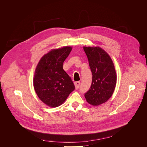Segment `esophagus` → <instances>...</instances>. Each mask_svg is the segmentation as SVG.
<instances>
[{"label":"esophagus","instance_id":"34e87169","mask_svg":"<svg viewBox=\"0 0 147 147\" xmlns=\"http://www.w3.org/2000/svg\"><path fill=\"white\" fill-rule=\"evenodd\" d=\"M74 84H75V88L77 89V90H78V89L79 88L80 86V82H75L74 83Z\"/></svg>","mask_w":147,"mask_h":147}]
</instances>
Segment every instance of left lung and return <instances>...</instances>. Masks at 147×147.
Wrapping results in <instances>:
<instances>
[{"instance_id":"left-lung-1","label":"left lung","mask_w":147,"mask_h":147,"mask_svg":"<svg viewBox=\"0 0 147 147\" xmlns=\"http://www.w3.org/2000/svg\"><path fill=\"white\" fill-rule=\"evenodd\" d=\"M92 75L91 86L84 94L92 106L105 103L112 97L117 84V75L109 55L99 47H83Z\"/></svg>"}]
</instances>
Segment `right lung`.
Wrapping results in <instances>:
<instances>
[{"label":"right lung","instance_id":"right-lung-1","mask_svg":"<svg viewBox=\"0 0 147 147\" xmlns=\"http://www.w3.org/2000/svg\"><path fill=\"white\" fill-rule=\"evenodd\" d=\"M72 48L66 46L52 49L40 59L33 78L38 98L50 107L63 104L75 90L72 79L63 69V63Z\"/></svg>","mask_w":147,"mask_h":147}]
</instances>
